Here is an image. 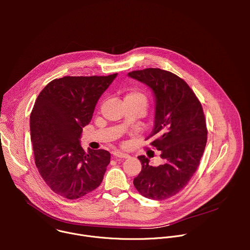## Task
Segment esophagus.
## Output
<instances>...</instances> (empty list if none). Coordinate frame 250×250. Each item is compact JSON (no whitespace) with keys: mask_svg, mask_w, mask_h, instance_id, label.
<instances>
[{"mask_svg":"<svg viewBox=\"0 0 250 250\" xmlns=\"http://www.w3.org/2000/svg\"><path fill=\"white\" fill-rule=\"evenodd\" d=\"M114 156L115 158H129V155L126 154V153H123L121 151H115L114 152Z\"/></svg>","mask_w":250,"mask_h":250,"instance_id":"obj_1","label":"esophagus"}]
</instances>
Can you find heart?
Wrapping results in <instances>:
<instances>
[{"label": "heart", "mask_w": 250, "mask_h": 250, "mask_svg": "<svg viewBox=\"0 0 250 250\" xmlns=\"http://www.w3.org/2000/svg\"><path fill=\"white\" fill-rule=\"evenodd\" d=\"M125 100L134 101V102L140 103L142 105H145L146 108V105H147V98H146V96L145 94H142L141 92H138V91H131V92H129L125 97Z\"/></svg>", "instance_id": "obj_1"}]
</instances>
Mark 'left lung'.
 <instances>
[{
  "label": "left lung",
  "mask_w": 250,
  "mask_h": 250,
  "mask_svg": "<svg viewBox=\"0 0 250 250\" xmlns=\"http://www.w3.org/2000/svg\"><path fill=\"white\" fill-rule=\"evenodd\" d=\"M128 76L154 93V127L146 139L164 160L151 166L147 157L138 156L142 167L133 185L146 198L165 200L183 190L200 165L208 135L204 111L189 85L169 71L146 68Z\"/></svg>",
  "instance_id": "obj_1"
}]
</instances>
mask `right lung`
<instances>
[{
	"mask_svg": "<svg viewBox=\"0 0 250 250\" xmlns=\"http://www.w3.org/2000/svg\"><path fill=\"white\" fill-rule=\"evenodd\" d=\"M117 75L54 79L34 103L30 114L34 162L48 187L66 199L81 198L103 181L110 152L86 151L79 138L92 120L98 100Z\"/></svg>",
	"mask_w": 250,
	"mask_h": 250,
	"instance_id": "obj_1",
	"label": "right lung"
}]
</instances>
